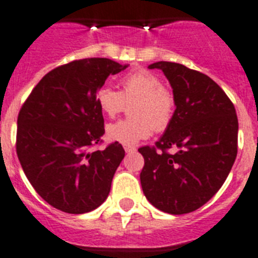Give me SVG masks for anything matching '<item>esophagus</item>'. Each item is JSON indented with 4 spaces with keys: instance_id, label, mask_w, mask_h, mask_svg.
<instances>
[{
    "instance_id": "34e87169",
    "label": "esophagus",
    "mask_w": 258,
    "mask_h": 258,
    "mask_svg": "<svg viewBox=\"0 0 258 258\" xmlns=\"http://www.w3.org/2000/svg\"><path fill=\"white\" fill-rule=\"evenodd\" d=\"M124 151H126V153H132V152L136 151V148L131 147V145H126V147H124Z\"/></svg>"
}]
</instances>
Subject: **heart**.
I'll use <instances>...</instances> for the list:
<instances>
[{"label": "heart", "mask_w": 258, "mask_h": 258, "mask_svg": "<svg viewBox=\"0 0 258 258\" xmlns=\"http://www.w3.org/2000/svg\"><path fill=\"white\" fill-rule=\"evenodd\" d=\"M120 92L110 86H101L96 92V102L105 115L115 116L131 102L134 116L107 124L106 136L111 142L135 145L157 131H163L171 123L175 98L156 74L138 69L119 80Z\"/></svg>", "instance_id": "obj_1"}]
</instances>
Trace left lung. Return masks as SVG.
<instances>
[{
  "label": "left lung",
  "mask_w": 258,
  "mask_h": 258,
  "mask_svg": "<svg viewBox=\"0 0 258 258\" xmlns=\"http://www.w3.org/2000/svg\"><path fill=\"white\" fill-rule=\"evenodd\" d=\"M149 69L165 74L175 98L171 123L156 147H142L140 172L148 201L169 214H185L207 204L222 187L237 154L234 104L208 75L174 62ZM176 147L175 154L167 149Z\"/></svg>",
  "instance_id": "left-lung-1"
}]
</instances>
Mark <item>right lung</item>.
I'll return each mask as SVG.
<instances>
[{
    "label": "right lung",
    "mask_w": 258,
    "mask_h": 258,
    "mask_svg": "<svg viewBox=\"0 0 258 258\" xmlns=\"http://www.w3.org/2000/svg\"><path fill=\"white\" fill-rule=\"evenodd\" d=\"M107 58H86L55 67L32 89L18 115L17 154L35 191L70 214L96 209L106 200L124 157L119 143H101L104 116L96 92L109 75L124 70Z\"/></svg>",
    "instance_id": "obj_1"
}]
</instances>
